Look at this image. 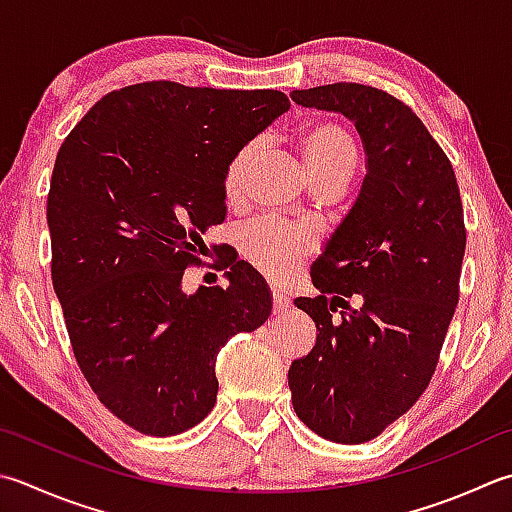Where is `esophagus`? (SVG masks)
I'll use <instances>...</instances> for the list:
<instances>
[{"mask_svg": "<svg viewBox=\"0 0 512 512\" xmlns=\"http://www.w3.org/2000/svg\"><path fill=\"white\" fill-rule=\"evenodd\" d=\"M290 308L288 297L282 293H273V315H286Z\"/></svg>", "mask_w": 512, "mask_h": 512, "instance_id": "1", "label": "esophagus"}]
</instances>
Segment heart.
I'll return each instance as SVG.
<instances>
[{"mask_svg":"<svg viewBox=\"0 0 512 512\" xmlns=\"http://www.w3.org/2000/svg\"><path fill=\"white\" fill-rule=\"evenodd\" d=\"M299 153L304 157L310 182L324 179H350L357 166L359 150L355 137L333 119H313L299 130ZM257 153V142H248L228 159L224 170V193L237 197L242 190L248 166ZM310 239L306 230L288 226L277 219H259L239 235V250L259 273L268 279L288 277L306 255Z\"/></svg>","mask_w":512,"mask_h":512,"instance_id":"b5f03b06","label":"heart"}]
</instances>
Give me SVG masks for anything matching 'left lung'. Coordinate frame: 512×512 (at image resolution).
Here are the masks:
<instances>
[{"mask_svg": "<svg viewBox=\"0 0 512 512\" xmlns=\"http://www.w3.org/2000/svg\"><path fill=\"white\" fill-rule=\"evenodd\" d=\"M290 97L348 117L366 150L362 190L310 268L319 295L295 299L313 317L317 342L288 368L297 417L330 442L364 444L402 417L435 373L459 302L462 197L442 146L386 90L339 82ZM353 294L357 309L347 302Z\"/></svg>", "mask_w": 512, "mask_h": 512, "instance_id": "1", "label": "left lung"}]
</instances>
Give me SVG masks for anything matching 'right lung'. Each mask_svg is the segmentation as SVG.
<instances>
[{"mask_svg": "<svg viewBox=\"0 0 512 512\" xmlns=\"http://www.w3.org/2000/svg\"><path fill=\"white\" fill-rule=\"evenodd\" d=\"M290 108L279 90L144 82L113 90L59 148L46 219L53 286L79 368L144 435L197 426L217 399V353L273 302L246 262L228 286L182 290L202 235L226 217L228 159Z\"/></svg>", "mask_w": 512, "mask_h": 512, "instance_id": "right-lung-1", "label": "right lung"}]
</instances>
